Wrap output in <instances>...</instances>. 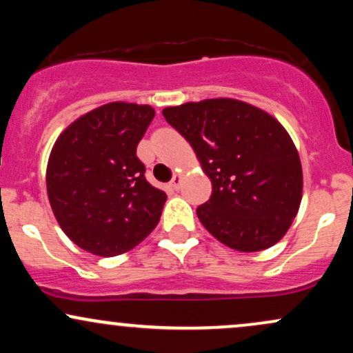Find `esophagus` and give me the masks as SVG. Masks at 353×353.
Segmentation results:
<instances>
[{
	"label": "esophagus",
	"instance_id": "esophagus-1",
	"mask_svg": "<svg viewBox=\"0 0 353 353\" xmlns=\"http://www.w3.org/2000/svg\"><path fill=\"white\" fill-rule=\"evenodd\" d=\"M171 188L174 189V190H177L181 188V176L179 174H176V176L172 177V181H171Z\"/></svg>",
	"mask_w": 353,
	"mask_h": 353
}]
</instances>
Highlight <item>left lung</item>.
<instances>
[{
  "label": "left lung",
  "instance_id": "left-lung-1",
  "mask_svg": "<svg viewBox=\"0 0 353 353\" xmlns=\"http://www.w3.org/2000/svg\"><path fill=\"white\" fill-rule=\"evenodd\" d=\"M212 182L197 217L217 241L257 252L285 236L302 199V165L285 129L262 109L237 99L165 108Z\"/></svg>",
  "mask_w": 353,
  "mask_h": 353
}]
</instances>
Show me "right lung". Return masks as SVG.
I'll use <instances>...</instances> for the list:
<instances>
[{"instance_id": "1", "label": "right lung", "mask_w": 353, "mask_h": 353, "mask_svg": "<svg viewBox=\"0 0 353 353\" xmlns=\"http://www.w3.org/2000/svg\"><path fill=\"white\" fill-rule=\"evenodd\" d=\"M156 112L109 103L74 121L48 161V197L61 229L88 252L112 257L143 242L168 199L145 181L136 149Z\"/></svg>"}]
</instances>
